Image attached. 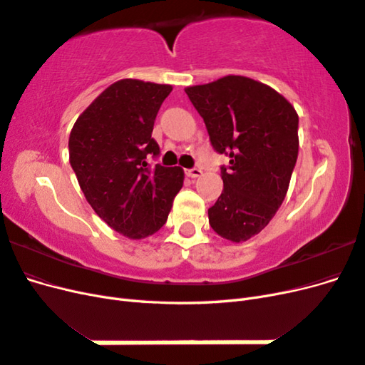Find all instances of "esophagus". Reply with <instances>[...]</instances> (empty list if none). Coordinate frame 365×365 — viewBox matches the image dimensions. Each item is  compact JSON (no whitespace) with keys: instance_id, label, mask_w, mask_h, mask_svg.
<instances>
[{"instance_id":"esophagus-1","label":"esophagus","mask_w":365,"mask_h":365,"mask_svg":"<svg viewBox=\"0 0 365 365\" xmlns=\"http://www.w3.org/2000/svg\"><path fill=\"white\" fill-rule=\"evenodd\" d=\"M185 175L189 176V178H200V176L202 175V170L201 169H189V170H185Z\"/></svg>"}]
</instances>
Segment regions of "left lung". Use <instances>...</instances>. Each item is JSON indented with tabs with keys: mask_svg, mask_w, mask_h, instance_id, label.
<instances>
[{
	"mask_svg": "<svg viewBox=\"0 0 365 365\" xmlns=\"http://www.w3.org/2000/svg\"><path fill=\"white\" fill-rule=\"evenodd\" d=\"M185 94L215 150L230 157L208 222L220 237L247 242L269 224L288 193L298 157V114L274 88L245 76L187 86Z\"/></svg>",
	"mask_w": 365,
	"mask_h": 365,
	"instance_id": "left-lung-1",
	"label": "left lung"
}]
</instances>
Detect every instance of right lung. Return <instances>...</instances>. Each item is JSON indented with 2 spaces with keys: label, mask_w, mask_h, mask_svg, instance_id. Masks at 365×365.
Masks as SVG:
<instances>
[{
  "label": "right lung",
  "mask_w": 365,
  "mask_h": 365,
  "mask_svg": "<svg viewBox=\"0 0 365 365\" xmlns=\"http://www.w3.org/2000/svg\"><path fill=\"white\" fill-rule=\"evenodd\" d=\"M172 85L121 79L77 117L68 140L70 164L88 204L117 233L152 236L165 224L184 182L181 168H149L158 155L153 121Z\"/></svg>",
  "instance_id": "right-lung-1"
}]
</instances>
